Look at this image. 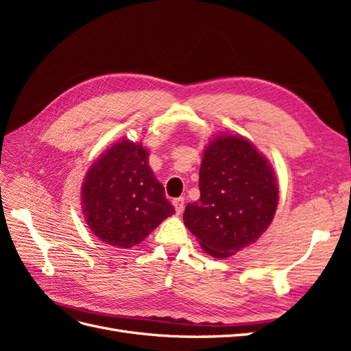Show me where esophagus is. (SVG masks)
I'll use <instances>...</instances> for the list:
<instances>
[{
	"mask_svg": "<svg viewBox=\"0 0 351 351\" xmlns=\"http://www.w3.org/2000/svg\"><path fill=\"white\" fill-rule=\"evenodd\" d=\"M173 205H174V208H176V212L180 215V214H182V212H183V209H184V197H177V199H174V200H173Z\"/></svg>",
	"mask_w": 351,
	"mask_h": 351,
	"instance_id": "obj_1",
	"label": "esophagus"
}]
</instances>
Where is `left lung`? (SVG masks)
<instances>
[{
	"label": "left lung",
	"instance_id": "8db88e82",
	"mask_svg": "<svg viewBox=\"0 0 351 351\" xmlns=\"http://www.w3.org/2000/svg\"><path fill=\"white\" fill-rule=\"evenodd\" d=\"M200 199L187 204L184 224L214 258H228L271 226L278 183L271 164L241 136H219L205 149Z\"/></svg>",
	"mask_w": 351,
	"mask_h": 351
}]
</instances>
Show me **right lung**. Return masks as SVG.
Instances as JSON below:
<instances>
[{
  "mask_svg": "<svg viewBox=\"0 0 351 351\" xmlns=\"http://www.w3.org/2000/svg\"><path fill=\"white\" fill-rule=\"evenodd\" d=\"M142 143L117 142L93 162L82 186V210L101 241L127 249L174 214Z\"/></svg>",
  "mask_w": 351,
  "mask_h": 351,
  "instance_id": "obj_1",
  "label": "right lung"
}]
</instances>
